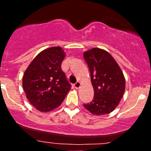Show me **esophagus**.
Returning a JSON list of instances; mask_svg holds the SVG:
<instances>
[{
	"label": "esophagus",
	"mask_w": 151,
	"mask_h": 151,
	"mask_svg": "<svg viewBox=\"0 0 151 151\" xmlns=\"http://www.w3.org/2000/svg\"><path fill=\"white\" fill-rule=\"evenodd\" d=\"M80 86H81V83L79 82V81H77V82H76L75 84H74V87L76 89H79V88H80Z\"/></svg>",
	"instance_id": "esophagus-1"
}]
</instances>
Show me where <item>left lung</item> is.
Segmentation results:
<instances>
[{"label":"left lung","instance_id":"8db88e82","mask_svg":"<svg viewBox=\"0 0 151 151\" xmlns=\"http://www.w3.org/2000/svg\"><path fill=\"white\" fill-rule=\"evenodd\" d=\"M84 58L89 68L94 96L84 106L93 115L112 112L119 105L125 91L126 81L123 72L113 57L100 48L84 52Z\"/></svg>","mask_w":151,"mask_h":151}]
</instances>
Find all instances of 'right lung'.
<instances>
[{
	"mask_svg": "<svg viewBox=\"0 0 151 151\" xmlns=\"http://www.w3.org/2000/svg\"><path fill=\"white\" fill-rule=\"evenodd\" d=\"M65 52L60 47L40 52L27 67L22 77V87L29 102L41 112L60 106L71 85L61 69Z\"/></svg>",
	"mask_w": 151,
	"mask_h": 151,
	"instance_id": "1",
	"label": "right lung"
}]
</instances>
